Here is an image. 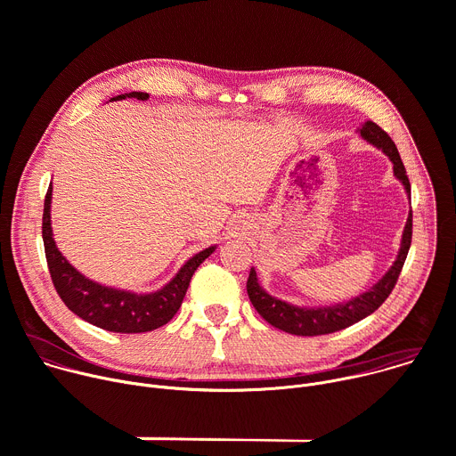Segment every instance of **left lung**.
<instances>
[{"label": "left lung", "instance_id": "1", "mask_svg": "<svg viewBox=\"0 0 456 456\" xmlns=\"http://www.w3.org/2000/svg\"><path fill=\"white\" fill-rule=\"evenodd\" d=\"M359 135L392 160L394 175L403 183L408 199L411 202V185L394 141L389 139V135L384 132V129H380L371 120H366L362 124V127L359 129ZM411 225L413 224H411V209H410L404 231H403L401 248L397 252L394 265L387 269V273L373 287L352 297L350 301L327 305V306H297V305L287 303L283 299H278L276 296H271L262 285H259L254 267L250 269V274L247 280L248 299L252 306L257 310V314L262 315L267 322H271L273 327L283 332H289L292 336H305V338L324 336V334H332L346 327H352L354 322L373 314L386 301L389 292L394 290L411 245Z\"/></svg>", "mask_w": 456, "mask_h": 456}]
</instances>
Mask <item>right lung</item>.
<instances>
[{"mask_svg":"<svg viewBox=\"0 0 456 456\" xmlns=\"http://www.w3.org/2000/svg\"><path fill=\"white\" fill-rule=\"evenodd\" d=\"M127 97L137 99V101H148L150 94L129 92V94L117 95L111 101H122ZM50 208H52V183L48 187L46 199H45L43 243H45V254H46L48 271H50L53 287L61 296V299L64 301V305H67L74 314L92 322L94 327H99L108 332H118V334L151 332L162 327V324H166L167 321H171L183 301V296L187 292V287L194 271H197L200 264H204V259L209 257L216 248V245H211L191 256L178 269V273L159 290L134 292V290H124L117 287H108L86 278L61 254L52 232Z\"/></svg>","mask_w":456,"mask_h":456,"instance_id":"1","label":"right lung"}]
</instances>
